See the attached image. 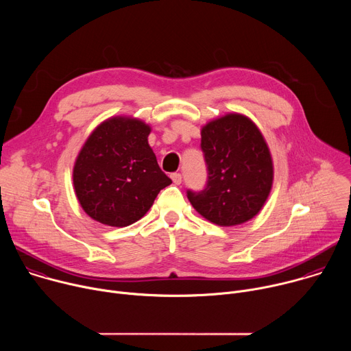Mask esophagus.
<instances>
[{
    "label": "esophagus",
    "mask_w": 351,
    "mask_h": 351,
    "mask_svg": "<svg viewBox=\"0 0 351 351\" xmlns=\"http://www.w3.org/2000/svg\"><path fill=\"white\" fill-rule=\"evenodd\" d=\"M171 179H172V182H173L175 184H180V183H182V175L178 173V172L172 173V175H171Z\"/></svg>",
    "instance_id": "esophagus-1"
}]
</instances>
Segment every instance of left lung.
I'll use <instances>...</instances> for the list:
<instances>
[{
  "label": "left lung",
  "mask_w": 351,
  "mask_h": 351,
  "mask_svg": "<svg viewBox=\"0 0 351 351\" xmlns=\"http://www.w3.org/2000/svg\"><path fill=\"white\" fill-rule=\"evenodd\" d=\"M208 180L199 191H187L193 208L219 226L253 219L264 207L274 183L269 147L248 117L230 112L202 128Z\"/></svg>",
  "instance_id": "1"
}]
</instances>
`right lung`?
Masks as SVG:
<instances>
[{"instance_id":"right-lung-1","label":"right lung","mask_w":351,"mask_h":351,"mask_svg":"<svg viewBox=\"0 0 351 351\" xmlns=\"http://www.w3.org/2000/svg\"><path fill=\"white\" fill-rule=\"evenodd\" d=\"M152 126L133 117H112L87 137L73 165V189L94 221L123 228L143 218L172 180L148 144Z\"/></svg>"}]
</instances>
